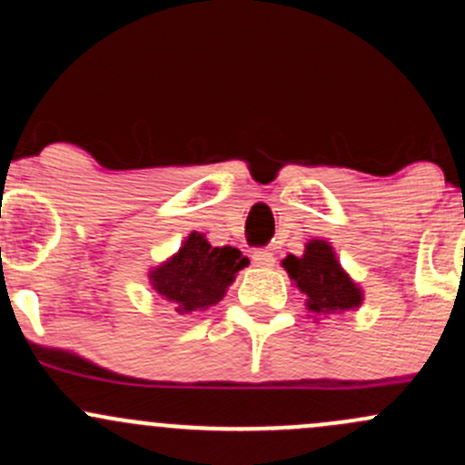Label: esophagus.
I'll use <instances>...</instances> for the list:
<instances>
[{"label": "esophagus", "mask_w": 465, "mask_h": 465, "mask_svg": "<svg viewBox=\"0 0 465 465\" xmlns=\"http://www.w3.org/2000/svg\"><path fill=\"white\" fill-rule=\"evenodd\" d=\"M252 263L259 268H271L274 266V254L271 251H254Z\"/></svg>", "instance_id": "34e87169"}]
</instances>
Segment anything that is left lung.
Returning a JSON list of instances; mask_svg holds the SVG:
<instances>
[{"instance_id": "left-lung-1", "label": "left lung", "mask_w": 465, "mask_h": 465, "mask_svg": "<svg viewBox=\"0 0 465 465\" xmlns=\"http://www.w3.org/2000/svg\"><path fill=\"white\" fill-rule=\"evenodd\" d=\"M282 266L294 288L306 297L303 306L314 322L357 311L363 303L361 286L346 272L326 239H311L303 246V254H288L282 259Z\"/></svg>"}]
</instances>
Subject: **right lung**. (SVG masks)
<instances>
[{
  "mask_svg": "<svg viewBox=\"0 0 465 465\" xmlns=\"http://www.w3.org/2000/svg\"><path fill=\"white\" fill-rule=\"evenodd\" d=\"M248 263L237 248L213 246L206 234L193 231L177 252L148 271V283L174 312L197 314L217 306Z\"/></svg>",
  "mask_w": 465,
  "mask_h": 465,
  "instance_id": "right-lung-1",
  "label": "right lung"
}]
</instances>
